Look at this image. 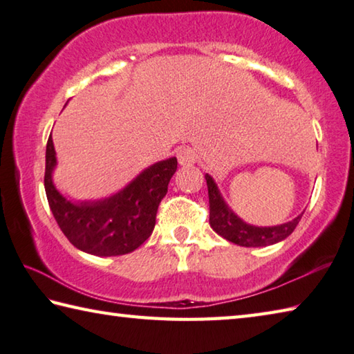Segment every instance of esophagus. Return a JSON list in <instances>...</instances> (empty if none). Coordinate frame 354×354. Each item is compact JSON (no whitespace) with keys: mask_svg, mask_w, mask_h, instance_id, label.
<instances>
[{"mask_svg":"<svg viewBox=\"0 0 354 354\" xmlns=\"http://www.w3.org/2000/svg\"><path fill=\"white\" fill-rule=\"evenodd\" d=\"M177 160L183 166H191L197 161V155L191 147H182L177 151Z\"/></svg>","mask_w":354,"mask_h":354,"instance_id":"obj_1","label":"esophagus"}]
</instances>
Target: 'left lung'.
Wrapping results in <instances>:
<instances>
[{
	"label": "left lung",
	"mask_w": 354,
	"mask_h": 354,
	"mask_svg": "<svg viewBox=\"0 0 354 354\" xmlns=\"http://www.w3.org/2000/svg\"><path fill=\"white\" fill-rule=\"evenodd\" d=\"M209 202V225L213 230L227 241L243 247H264L286 239L299 225L301 216H297L288 224L277 227H253L241 221L230 208L225 205L213 178L205 176Z\"/></svg>",
	"instance_id": "8db88e82"
}]
</instances>
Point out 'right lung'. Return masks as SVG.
Masks as SVG:
<instances>
[{
    "label": "right lung",
    "mask_w": 354,
    "mask_h": 354,
    "mask_svg": "<svg viewBox=\"0 0 354 354\" xmlns=\"http://www.w3.org/2000/svg\"><path fill=\"white\" fill-rule=\"evenodd\" d=\"M55 151L46 142L45 191L60 230L76 249L96 257L126 255L145 243L155 227L158 205L167 193L177 158L160 161L141 172L121 193L101 202L71 203L54 188Z\"/></svg>",
    "instance_id": "obj_1"
}]
</instances>
